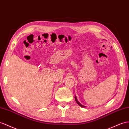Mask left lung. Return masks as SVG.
<instances>
[{"label": "left lung", "instance_id": "1", "mask_svg": "<svg viewBox=\"0 0 129 129\" xmlns=\"http://www.w3.org/2000/svg\"><path fill=\"white\" fill-rule=\"evenodd\" d=\"M75 100H76V102L77 103V104L79 105V106H80L81 107H85V106H83L82 105H81L80 102H79L78 101V100H77V98H76V97H75Z\"/></svg>", "mask_w": 129, "mask_h": 129}]
</instances>
